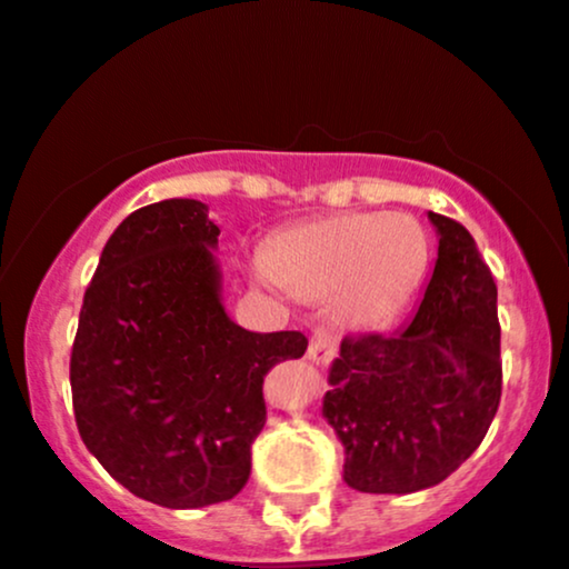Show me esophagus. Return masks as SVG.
I'll list each match as a JSON object with an SVG mask.
<instances>
[{"mask_svg": "<svg viewBox=\"0 0 569 569\" xmlns=\"http://www.w3.org/2000/svg\"><path fill=\"white\" fill-rule=\"evenodd\" d=\"M335 355H338V340H335V335L330 330H325V327H316L313 335H310L308 360L325 365L330 362Z\"/></svg>", "mask_w": 569, "mask_h": 569, "instance_id": "esophagus-1", "label": "esophagus"}]
</instances>
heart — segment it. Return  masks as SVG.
I'll return each instance as SVG.
<instances>
[{"label":"heart","instance_id":"b5f03b06","mask_svg":"<svg viewBox=\"0 0 569 569\" xmlns=\"http://www.w3.org/2000/svg\"><path fill=\"white\" fill-rule=\"evenodd\" d=\"M267 264L297 297H335L349 330H381L426 274L428 237L409 214H335L280 237Z\"/></svg>","mask_w":569,"mask_h":569}]
</instances>
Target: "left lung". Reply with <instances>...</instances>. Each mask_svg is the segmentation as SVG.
Returning <instances> with one entry per match:
<instances>
[{"mask_svg": "<svg viewBox=\"0 0 569 569\" xmlns=\"http://www.w3.org/2000/svg\"><path fill=\"white\" fill-rule=\"evenodd\" d=\"M439 259L409 327L349 335L321 415L346 450L343 480L362 493L439 486L486 439L501 398L493 274L458 220L428 212Z\"/></svg>", "mask_w": 569, "mask_h": 569, "instance_id": "8db88e82", "label": "left lung"}]
</instances>
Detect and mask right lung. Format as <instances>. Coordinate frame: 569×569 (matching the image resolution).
I'll list each match as a JSON object with an SVG mask.
<instances>
[{
	"instance_id": "add662e5",
	"label": "right lung",
	"mask_w": 569,
	"mask_h": 569,
	"mask_svg": "<svg viewBox=\"0 0 569 569\" xmlns=\"http://www.w3.org/2000/svg\"><path fill=\"white\" fill-rule=\"evenodd\" d=\"M196 199L136 209L83 295L70 355L76 426L119 486L171 510L234 499L267 422L264 376L308 349L302 332H250L226 316Z\"/></svg>"
}]
</instances>
